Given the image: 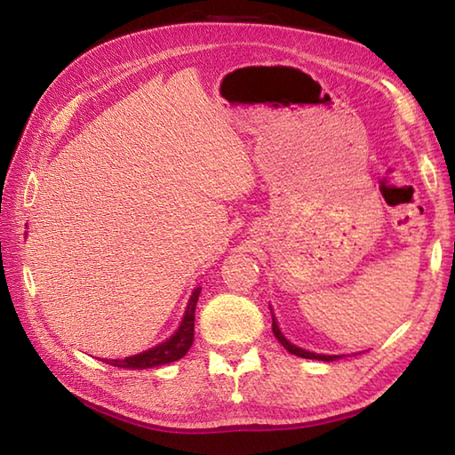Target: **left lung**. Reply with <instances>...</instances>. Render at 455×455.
<instances>
[{
  "label": "left lung",
  "mask_w": 455,
  "mask_h": 455,
  "mask_svg": "<svg viewBox=\"0 0 455 455\" xmlns=\"http://www.w3.org/2000/svg\"><path fill=\"white\" fill-rule=\"evenodd\" d=\"M272 331H274V334H275V338L279 342L283 344V347L287 352H291V354H295V355H299V357H307V360H323V362H332V360H338V357L340 355H324V354H315V352H307V350H301V347H297L295 344H291L287 340V338L279 332V328H277V324H275V318H274V323H272Z\"/></svg>",
  "instance_id": "left-lung-1"
}]
</instances>
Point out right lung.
Returning <instances> with one entry per match:
<instances>
[{"instance_id":"obj_1","label":"right lung","mask_w":455,"mask_h":455,"mask_svg":"<svg viewBox=\"0 0 455 455\" xmlns=\"http://www.w3.org/2000/svg\"><path fill=\"white\" fill-rule=\"evenodd\" d=\"M199 293H201V287H197L196 291H193L186 316H183L181 321V326L178 328V332L170 338V340L158 344L156 347H152V350L124 357V360H105V363L123 367V370H148V367H156V365L181 360L193 344V324H196V305H197Z\"/></svg>"}]
</instances>
